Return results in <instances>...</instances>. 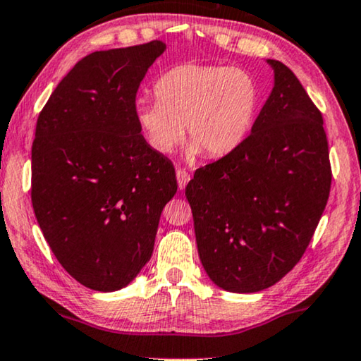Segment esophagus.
<instances>
[{
    "label": "esophagus",
    "mask_w": 361,
    "mask_h": 361,
    "mask_svg": "<svg viewBox=\"0 0 361 361\" xmlns=\"http://www.w3.org/2000/svg\"><path fill=\"white\" fill-rule=\"evenodd\" d=\"M176 176H177V184H179V189L182 190V189H184V187L187 185V182L190 180V176L187 174V172H185L184 169H177Z\"/></svg>",
    "instance_id": "34e87169"
}]
</instances>
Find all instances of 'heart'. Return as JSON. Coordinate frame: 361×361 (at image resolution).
<instances>
[{"instance_id":"obj_1","label":"heart","mask_w":361,"mask_h":361,"mask_svg":"<svg viewBox=\"0 0 361 361\" xmlns=\"http://www.w3.org/2000/svg\"><path fill=\"white\" fill-rule=\"evenodd\" d=\"M154 91L157 101L135 104V123L159 154L174 151L185 128L189 156H227L245 140L259 109V86L238 68L182 64L164 73Z\"/></svg>"}]
</instances>
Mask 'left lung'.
<instances>
[{"instance_id":"1","label":"left lung","mask_w":361,"mask_h":361,"mask_svg":"<svg viewBox=\"0 0 361 361\" xmlns=\"http://www.w3.org/2000/svg\"><path fill=\"white\" fill-rule=\"evenodd\" d=\"M267 63L274 87L250 135L185 187L204 270L233 293L272 287L297 265L330 194L320 111L283 63Z\"/></svg>"}]
</instances>
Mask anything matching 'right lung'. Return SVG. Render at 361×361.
<instances>
[{
    "label": "right lung",
    "mask_w": 361,
    "mask_h": 361,
    "mask_svg": "<svg viewBox=\"0 0 361 361\" xmlns=\"http://www.w3.org/2000/svg\"><path fill=\"white\" fill-rule=\"evenodd\" d=\"M166 43L96 51L46 102L31 151V200L64 270L97 292L124 288L151 259L176 171L135 123V92Z\"/></svg>",
    "instance_id": "add662e5"
}]
</instances>
